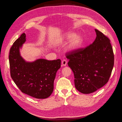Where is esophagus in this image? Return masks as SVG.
I'll return each instance as SVG.
<instances>
[{"label": "esophagus", "mask_w": 122, "mask_h": 122, "mask_svg": "<svg viewBox=\"0 0 122 122\" xmlns=\"http://www.w3.org/2000/svg\"><path fill=\"white\" fill-rule=\"evenodd\" d=\"M61 63H62V66H66V65H67V61H66V60H63L61 61Z\"/></svg>", "instance_id": "34e87169"}]
</instances>
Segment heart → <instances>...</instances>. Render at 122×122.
<instances>
[{"label": "heart", "instance_id": "b5f03b06", "mask_svg": "<svg viewBox=\"0 0 122 122\" xmlns=\"http://www.w3.org/2000/svg\"><path fill=\"white\" fill-rule=\"evenodd\" d=\"M70 39L68 45V49L70 51H74L79 49L83 42V36L80 34H75L73 32L66 33L60 38L61 42H67Z\"/></svg>", "mask_w": 122, "mask_h": 122}]
</instances>
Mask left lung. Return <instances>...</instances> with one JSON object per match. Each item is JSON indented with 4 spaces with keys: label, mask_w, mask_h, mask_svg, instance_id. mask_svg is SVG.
Here are the masks:
<instances>
[{
    "label": "left lung",
    "mask_w": 122,
    "mask_h": 122,
    "mask_svg": "<svg viewBox=\"0 0 122 122\" xmlns=\"http://www.w3.org/2000/svg\"><path fill=\"white\" fill-rule=\"evenodd\" d=\"M94 42L84 48L67 53L68 65L74 75L76 89L88 94L108 81L114 65V55L109 39L95 29Z\"/></svg>",
    "instance_id": "1"
}]
</instances>
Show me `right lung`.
<instances>
[{
	"mask_svg": "<svg viewBox=\"0 0 122 122\" xmlns=\"http://www.w3.org/2000/svg\"><path fill=\"white\" fill-rule=\"evenodd\" d=\"M26 41L23 33L10 48L9 62L10 76L22 93L36 99H45L52 93L54 81L61 61L38 59L26 61L20 55V48Z\"/></svg>",
	"mask_w": 122,
	"mask_h": 122,
	"instance_id": "right-lung-1",
	"label": "right lung"
}]
</instances>
